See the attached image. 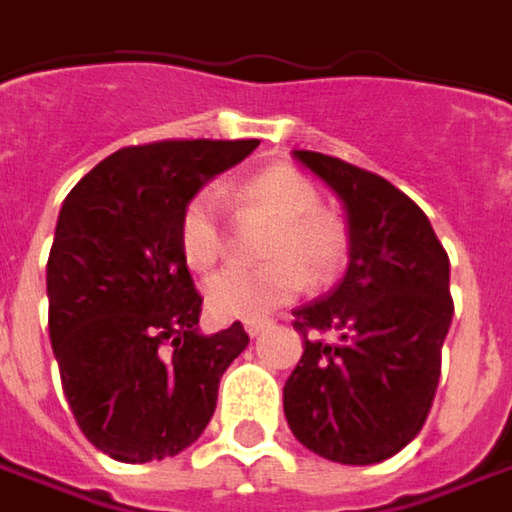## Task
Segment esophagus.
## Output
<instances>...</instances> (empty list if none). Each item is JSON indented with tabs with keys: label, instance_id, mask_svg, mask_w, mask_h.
Listing matches in <instances>:
<instances>
[{
	"label": "esophagus",
	"instance_id": "34e87169",
	"mask_svg": "<svg viewBox=\"0 0 512 512\" xmlns=\"http://www.w3.org/2000/svg\"><path fill=\"white\" fill-rule=\"evenodd\" d=\"M266 329H269V321H249V323H246V332H249L252 338L263 335Z\"/></svg>",
	"mask_w": 512,
	"mask_h": 512
}]
</instances>
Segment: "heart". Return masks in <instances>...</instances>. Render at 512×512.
Segmentation results:
<instances>
[{
    "label": "heart",
    "mask_w": 512,
    "mask_h": 512,
    "mask_svg": "<svg viewBox=\"0 0 512 512\" xmlns=\"http://www.w3.org/2000/svg\"><path fill=\"white\" fill-rule=\"evenodd\" d=\"M237 209L275 220L260 255L263 266H232L206 283V300L223 321H263L306 289L309 276L329 283L349 260L352 232L341 214L321 206L318 186L289 163H272L237 186ZM180 249L194 269L217 266L229 237L214 189L191 194L180 214Z\"/></svg>",
    "instance_id": "1"
}]
</instances>
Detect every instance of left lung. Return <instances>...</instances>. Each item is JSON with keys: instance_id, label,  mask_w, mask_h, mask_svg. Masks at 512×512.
I'll use <instances>...</instances> for the list:
<instances>
[{"instance_id": "8db88e82", "label": "left lung", "mask_w": 512, "mask_h": 512, "mask_svg": "<svg viewBox=\"0 0 512 512\" xmlns=\"http://www.w3.org/2000/svg\"><path fill=\"white\" fill-rule=\"evenodd\" d=\"M341 194L352 252L344 280L295 309L303 355L283 387L292 433L338 464H378L421 433L453 321L450 257L401 189L346 160L295 151Z\"/></svg>"}]
</instances>
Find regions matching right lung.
Here are the masks:
<instances>
[{
    "label": "right lung",
    "instance_id": "obj_1",
    "mask_svg": "<svg viewBox=\"0 0 512 512\" xmlns=\"http://www.w3.org/2000/svg\"><path fill=\"white\" fill-rule=\"evenodd\" d=\"M257 145H128L62 203L48 257L51 346L79 430L114 461H160L194 444L223 372L249 346L240 321L197 332L203 295L180 249V214Z\"/></svg>",
    "mask_w": 512,
    "mask_h": 512
}]
</instances>
